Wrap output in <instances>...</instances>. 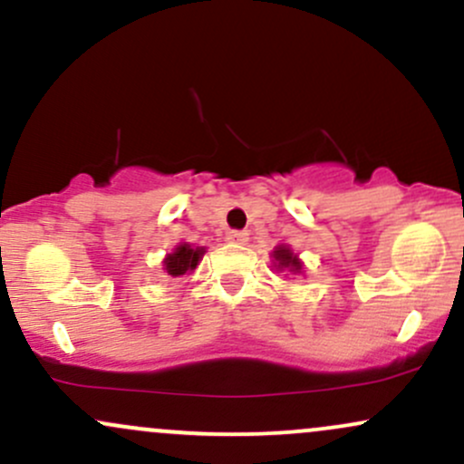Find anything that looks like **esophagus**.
<instances>
[{
	"label": "esophagus",
	"mask_w": 464,
	"mask_h": 464,
	"mask_svg": "<svg viewBox=\"0 0 464 464\" xmlns=\"http://www.w3.org/2000/svg\"><path fill=\"white\" fill-rule=\"evenodd\" d=\"M227 239L233 244H246L248 242V233L246 231H228Z\"/></svg>",
	"instance_id": "1"
}]
</instances>
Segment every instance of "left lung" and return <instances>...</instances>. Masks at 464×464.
Wrapping results in <instances>:
<instances>
[{
  "label": "left lung",
  "instance_id": "8db88e82",
  "mask_svg": "<svg viewBox=\"0 0 464 464\" xmlns=\"http://www.w3.org/2000/svg\"><path fill=\"white\" fill-rule=\"evenodd\" d=\"M275 259H276V264H279V270H284V268H290L292 273H299L301 270V262L299 259H296V255L292 253L290 248H285V246H279L275 250Z\"/></svg>",
  "mask_w": 464,
  "mask_h": 464
}]
</instances>
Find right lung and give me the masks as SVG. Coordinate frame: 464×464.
Wrapping results in <instances>:
<instances>
[{
  "label": "right lung",
  "instance_id": "1",
  "mask_svg": "<svg viewBox=\"0 0 464 464\" xmlns=\"http://www.w3.org/2000/svg\"><path fill=\"white\" fill-rule=\"evenodd\" d=\"M202 255V248H191L189 244H180V246L174 250L172 255L165 257V270L168 275L172 276H180V275H188L189 270H194L198 266V259Z\"/></svg>",
  "mask_w": 464,
  "mask_h": 464
}]
</instances>
